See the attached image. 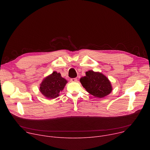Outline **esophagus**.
<instances>
[{"mask_svg": "<svg viewBox=\"0 0 150 150\" xmlns=\"http://www.w3.org/2000/svg\"><path fill=\"white\" fill-rule=\"evenodd\" d=\"M71 81H72V82H76V81H77V78H71Z\"/></svg>", "mask_w": 150, "mask_h": 150, "instance_id": "34e87169", "label": "esophagus"}]
</instances>
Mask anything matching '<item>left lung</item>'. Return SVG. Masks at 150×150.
I'll use <instances>...</instances> for the list:
<instances>
[{"mask_svg": "<svg viewBox=\"0 0 150 150\" xmlns=\"http://www.w3.org/2000/svg\"><path fill=\"white\" fill-rule=\"evenodd\" d=\"M85 74L86 76L82 77L80 82L90 94L98 98H103L111 93L112 88L110 82L104 75L91 70Z\"/></svg>", "mask_w": 150, "mask_h": 150, "instance_id": "8db88e82", "label": "left lung"}]
</instances>
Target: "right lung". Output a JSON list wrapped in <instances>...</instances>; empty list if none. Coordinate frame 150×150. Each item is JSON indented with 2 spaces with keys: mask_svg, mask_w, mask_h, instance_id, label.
<instances>
[{
  "mask_svg": "<svg viewBox=\"0 0 150 150\" xmlns=\"http://www.w3.org/2000/svg\"><path fill=\"white\" fill-rule=\"evenodd\" d=\"M67 81L61 76L60 74L53 72L46 77L40 84V92L48 98H55L65 87Z\"/></svg>",
  "mask_w": 150,
  "mask_h": 150,
  "instance_id": "obj_1",
  "label": "right lung"
}]
</instances>
